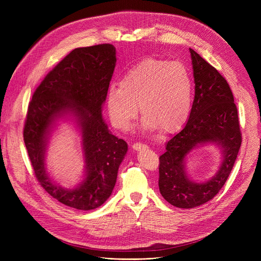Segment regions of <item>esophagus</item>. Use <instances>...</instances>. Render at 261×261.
I'll return each instance as SVG.
<instances>
[{
  "mask_svg": "<svg viewBox=\"0 0 261 261\" xmlns=\"http://www.w3.org/2000/svg\"><path fill=\"white\" fill-rule=\"evenodd\" d=\"M147 146L145 144H142V143H139V142H136L134 144H132V148L134 151H141L143 150V148H146Z\"/></svg>",
  "mask_w": 261,
  "mask_h": 261,
  "instance_id": "1",
  "label": "esophagus"
}]
</instances>
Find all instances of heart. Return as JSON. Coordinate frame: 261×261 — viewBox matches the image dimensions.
<instances>
[{
    "mask_svg": "<svg viewBox=\"0 0 261 261\" xmlns=\"http://www.w3.org/2000/svg\"><path fill=\"white\" fill-rule=\"evenodd\" d=\"M193 85L188 69L177 62L146 59L128 70L107 92L106 107L111 124L128 130L138 107L143 132L165 134L178 130L187 121L192 106Z\"/></svg>",
    "mask_w": 261,
    "mask_h": 261,
    "instance_id": "heart-1",
    "label": "heart"
}]
</instances>
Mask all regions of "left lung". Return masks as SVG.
<instances>
[{"instance_id":"8db88e82","label":"left lung","mask_w":261,"mask_h":261,"mask_svg":"<svg viewBox=\"0 0 261 261\" xmlns=\"http://www.w3.org/2000/svg\"><path fill=\"white\" fill-rule=\"evenodd\" d=\"M195 96L187 124L166 142L160 156L159 190L164 199L179 208L199 206L221 190L238 157L242 134L232 92L221 74L196 51L189 49ZM214 144L220 150L216 173L204 182L191 179L188 156L196 148Z\"/></svg>"}]
</instances>
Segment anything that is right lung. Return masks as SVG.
Returning a JSON list of instances; mask_svg holds the SVG:
<instances>
[{
  "label": "right lung",
  "mask_w": 261,
  "mask_h": 261,
  "mask_svg": "<svg viewBox=\"0 0 261 261\" xmlns=\"http://www.w3.org/2000/svg\"><path fill=\"white\" fill-rule=\"evenodd\" d=\"M116 54L113 44L72 50L37 88L28 109L23 140L37 179L61 203L81 211L97 208L109 198L128 151L127 142L109 131L102 116ZM60 120H70L82 137L84 178L73 189L56 183L45 163L49 138Z\"/></svg>",
  "instance_id": "obj_1"
}]
</instances>
